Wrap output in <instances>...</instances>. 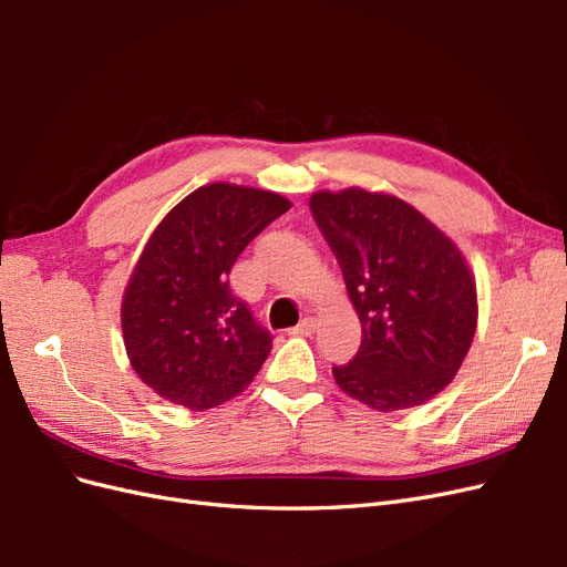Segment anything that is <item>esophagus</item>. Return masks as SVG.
I'll list each match as a JSON object with an SVG mask.
<instances>
[{"label": "esophagus", "mask_w": 567, "mask_h": 567, "mask_svg": "<svg viewBox=\"0 0 567 567\" xmlns=\"http://www.w3.org/2000/svg\"><path fill=\"white\" fill-rule=\"evenodd\" d=\"M315 329H317V323H315V319L312 317H305L293 331L290 333H296V336H312L315 333Z\"/></svg>", "instance_id": "1"}]
</instances>
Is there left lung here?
I'll return each instance as SVG.
<instances>
[{"mask_svg":"<svg viewBox=\"0 0 567 567\" xmlns=\"http://www.w3.org/2000/svg\"><path fill=\"white\" fill-rule=\"evenodd\" d=\"M310 210L362 321L336 383L375 411L427 402L447 388L477 323L473 274L458 248L409 203L364 188L319 192Z\"/></svg>","mask_w":567,"mask_h":567,"instance_id":"obj_1","label":"left lung"}]
</instances>
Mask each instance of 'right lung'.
<instances>
[{"mask_svg":"<svg viewBox=\"0 0 567 567\" xmlns=\"http://www.w3.org/2000/svg\"><path fill=\"white\" fill-rule=\"evenodd\" d=\"M290 203L271 192L208 184L151 234L123 298V336L140 379L203 411L236 398L260 371L271 333L229 288L236 257Z\"/></svg>","mask_w":567,"mask_h":567,"instance_id":"1","label":"right lung"}]
</instances>
